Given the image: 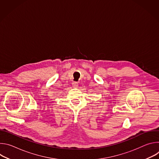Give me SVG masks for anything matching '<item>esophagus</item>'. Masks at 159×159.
Returning a JSON list of instances; mask_svg holds the SVG:
<instances>
[{"instance_id":"esophagus-1","label":"esophagus","mask_w":159,"mask_h":159,"mask_svg":"<svg viewBox=\"0 0 159 159\" xmlns=\"http://www.w3.org/2000/svg\"><path fill=\"white\" fill-rule=\"evenodd\" d=\"M72 85H73V87H74V88H77V87H78L79 84H78V83H77V82H74L72 83Z\"/></svg>"}]
</instances>
